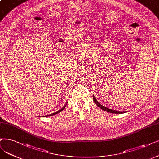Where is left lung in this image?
Wrapping results in <instances>:
<instances>
[{
  "mask_svg": "<svg viewBox=\"0 0 159 159\" xmlns=\"http://www.w3.org/2000/svg\"><path fill=\"white\" fill-rule=\"evenodd\" d=\"M93 100H94V102H95V104H96L99 107H100L101 109H102V110H104V111H107V112H110V113H123L124 112H121V111H116V110H111V109H109V108H107V107H104V106H102V105H101L96 100V98H94V95H93Z\"/></svg>",
  "mask_w": 159,
  "mask_h": 159,
  "instance_id": "left-lung-1",
  "label": "left lung"
}]
</instances>
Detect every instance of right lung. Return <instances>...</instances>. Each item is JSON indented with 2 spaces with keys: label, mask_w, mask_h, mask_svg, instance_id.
<instances>
[{
  "label": "right lung",
  "mask_w": 159,
  "mask_h": 159,
  "mask_svg": "<svg viewBox=\"0 0 159 159\" xmlns=\"http://www.w3.org/2000/svg\"><path fill=\"white\" fill-rule=\"evenodd\" d=\"M68 103V102H67ZM67 103L66 104V105H65V106L64 107H62V109H61L60 110H59V111H56V112H55V113H52V114H50V115H48V116H46V117L48 116H53V115H55V114H57V113H59V112H61V111H62L63 110H64L65 108V107L66 106V104H67Z\"/></svg>",
  "instance_id": "add662e5"
}]
</instances>
